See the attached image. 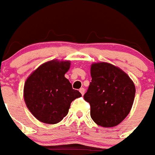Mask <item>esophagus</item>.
<instances>
[{
	"label": "esophagus",
	"instance_id": "obj_1",
	"mask_svg": "<svg viewBox=\"0 0 155 155\" xmlns=\"http://www.w3.org/2000/svg\"><path fill=\"white\" fill-rule=\"evenodd\" d=\"M79 91H80V93L81 94V95H84V94H85V88H83V87L81 88V89L79 90Z\"/></svg>",
	"mask_w": 155,
	"mask_h": 155
}]
</instances>
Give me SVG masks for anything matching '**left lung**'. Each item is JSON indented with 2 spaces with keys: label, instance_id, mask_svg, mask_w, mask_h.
<instances>
[{
  "label": "left lung",
  "instance_id": "1",
  "mask_svg": "<svg viewBox=\"0 0 155 155\" xmlns=\"http://www.w3.org/2000/svg\"><path fill=\"white\" fill-rule=\"evenodd\" d=\"M90 72L92 80L84 99L90 105L91 118L101 127H115L130 111L135 86L125 72L109 63H94Z\"/></svg>",
  "mask_w": 155,
  "mask_h": 155
}]
</instances>
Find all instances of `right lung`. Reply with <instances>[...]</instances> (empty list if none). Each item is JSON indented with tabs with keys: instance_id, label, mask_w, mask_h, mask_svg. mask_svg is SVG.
<instances>
[{
	"instance_id": "1",
	"label": "right lung",
	"mask_w": 155,
	"mask_h": 155,
	"mask_svg": "<svg viewBox=\"0 0 155 155\" xmlns=\"http://www.w3.org/2000/svg\"><path fill=\"white\" fill-rule=\"evenodd\" d=\"M70 66V61H50L27 78L25 101L32 114L41 122L47 124L61 122L67 115L72 101L81 96L65 78Z\"/></svg>"
}]
</instances>
